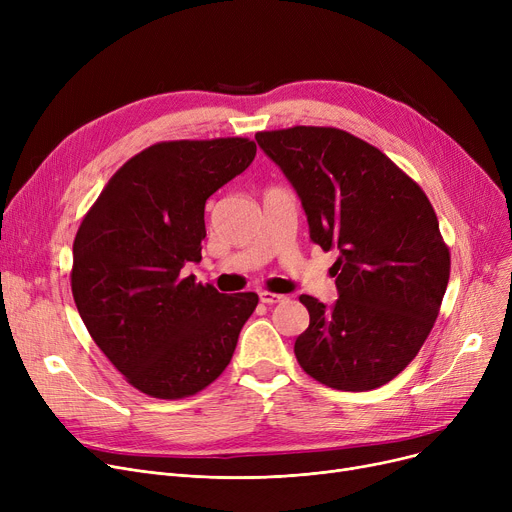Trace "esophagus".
Returning a JSON list of instances; mask_svg holds the SVG:
<instances>
[{"label": "esophagus", "mask_w": 512, "mask_h": 512, "mask_svg": "<svg viewBox=\"0 0 512 512\" xmlns=\"http://www.w3.org/2000/svg\"><path fill=\"white\" fill-rule=\"evenodd\" d=\"M259 299H261V303H265V305H274V303H282V301H286V297L284 294H276V292H259Z\"/></svg>", "instance_id": "34e87169"}]
</instances>
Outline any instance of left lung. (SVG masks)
I'll return each instance as SVG.
<instances>
[{"instance_id":"obj_1","label":"left lung","mask_w":512,"mask_h":512,"mask_svg":"<svg viewBox=\"0 0 512 512\" xmlns=\"http://www.w3.org/2000/svg\"><path fill=\"white\" fill-rule=\"evenodd\" d=\"M259 149L297 191L309 238L338 249V301L309 294L301 367L344 392L388 384L419 353L438 317L450 253L425 193L380 149L338 128L257 132Z\"/></svg>"}]
</instances>
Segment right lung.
I'll return each mask as SVG.
<instances>
[{"label": "right lung", "instance_id": "obj_1", "mask_svg": "<svg viewBox=\"0 0 512 512\" xmlns=\"http://www.w3.org/2000/svg\"><path fill=\"white\" fill-rule=\"evenodd\" d=\"M255 153L240 137L151 145L112 176L76 232V309L103 355L153 398L220 378L259 303L255 292L222 294L182 276L201 261L205 201Z\"/></svg>", "mask_w": 512, "mask_h": 512}]
</instances>
